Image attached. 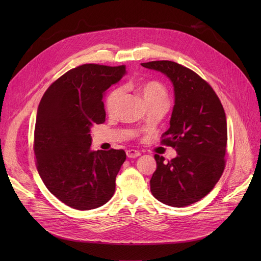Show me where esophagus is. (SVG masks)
I'll return each mask as SVG.
<instances>
[{
  "instance_id": "1",
  "label": "esophagus",
  "mask_w": 261,
  "mask_h": 261,
  "mask_svg": "<svg viewBox=\"0 0 261 261\" xmlns=\"http://www.w3.org/2000/svg\"><path fill=\"white\" fill-rule=\"evenodd\" d=\"M127 156L129 159H135V158H139L141 155V152L138 151V150H133V149H130V150H127Z\"/></svg>"
}]
</instances>
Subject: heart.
I'll list each match as a JSON object with an SVG mask.
<instances>
[{
    "label": "heart",
    "instance_id": "heart-1",
    "mask_svg": "<svg viewBox=\"0 0 261 261\" xmlns=\"http://www.w3.org/2000/svg\"><path fill=\"white\" fill-rule=\"evenodd\" d=\"M139 93L147 103V106H151L159 102H167L168 95L166 89L156 81H148L141 85L138 88ZM122 95V89L115 88L110 91L105 99V108L109 114H113L119 105Z\"/></svg>",
    "mask_w": 261,
    "mask_h": 261
}]
</instances>
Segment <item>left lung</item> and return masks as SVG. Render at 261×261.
Instances as JSON below:
<instances>
[{
	"label": "left lung",
	"mask_w": 261,
	"mask_h": 261,
	"mask_svg": "<svg viewBox=\"0 0 261 261\" xmlns=\"http://www.w3.org/2000/svg\"><path fill=\"white\" fill-rule=\"evenodd\" d=\"M141 64L167 76L174 93L170 127L162 143L173 147L176 156L166 162L154 155L156 170L150 190L169 206H188L206 196L224 170V109L213 88L189 68L168 60Z\"/></svg>",
	"instance_id": "1"
}]
</instances>
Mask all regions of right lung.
I'll return each mask as SVG.
<instances>
[{"label": "right lung", "mask_w": 261, "mask_h": 261, "mask_svg": "<svg viewBox=\"0 0 261 261\" xmlns=\"http://www.w3.org/2000/svg\"><path fill=\"white\" fill-rule=\"evenodd\" d=\"M126 66L84 64L46 90L36 117L34 151L38 172L50 193L75 210L102 206L115 191L123 150L91 149V128L106 118V91L122 78Z\"/></svg>", "instance_id": "right-lung-1"}]
</instances>
